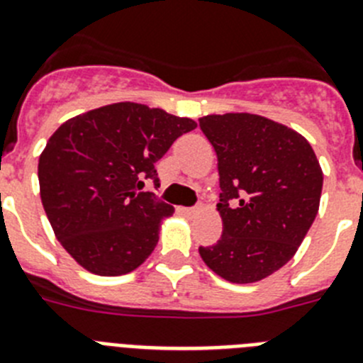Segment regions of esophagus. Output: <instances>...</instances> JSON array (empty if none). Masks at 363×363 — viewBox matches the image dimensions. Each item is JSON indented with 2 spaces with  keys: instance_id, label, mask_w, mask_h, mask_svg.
<instances>
[{
  "instance_id": "34e87169",
  "label": "esophagus",
  "mask_w": 363,
  "mask_h": 363,
  "mask_svg": "<svg viewBox=\"0 0 363 363\" xmlns=\"http://www.w3.org/2000/svg\"><path fill=\"white\" fill-rule=\"evenodd\" d=\"M182 213L185 214V216H192V214H196L198 213V207H182Z\"/></svg>"
}]
</instances>
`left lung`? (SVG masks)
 <instances>
[{"label":"left lung","instance_id":"1","mask_svg":"<svg viewBox=\"0 0 363 363\" xmlns=\"http://www.w3.org/2000/svg\"><path fill=\"white\" fill-rule=\"evenodd\" d=\"M200 129L218 156L223 223L221 238L198 249L201 259L233 284L264 280L296 255L313 225L322 167L301 134L258 114H209Z\"/></svg>","mask_w":363,"mask_h":363}]
</instances>
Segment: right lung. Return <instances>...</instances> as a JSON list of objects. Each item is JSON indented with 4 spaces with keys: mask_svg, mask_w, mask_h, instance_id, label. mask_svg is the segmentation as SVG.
<instances>
[{
    "mask_svg": "<svg viewBox=\"0 0 363 363\" xmlns=\"http://www.w3.org/2000/svg\"><path fill=\"white\" fill-rule=\"evenodd\" d=\"M192 129L191 118L121 101L70 118L49 138L38 163L41 203L85 271L121 277L149 258L174 207L143 187H158L154 165Z\"/></svg>",
    "mask_w": 363,
    "mask_h": 363,
    "instance_id": "add662e5",
    "label": "right lung"
}]
</instances>
